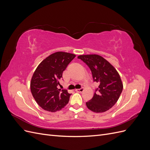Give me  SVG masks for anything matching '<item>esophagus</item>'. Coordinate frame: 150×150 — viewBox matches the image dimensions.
Masks as SVG:
<instances>
[{
    "mask_svg": "<svg viewBox=\"0 0 150 150\" xmlns=\"http://www.w3.org/2000/svg\"><path fill=\"white\" fill-rule=\"evenodd\" d=\"M75 91L76 92L78 93H82L84 91V88H81V89H75Z\"/></svg>",
    "mask_w": 150,
    "mask_h": 150,
    "instance_id": "1",
    "label": "esophagus"
}]
</instances>
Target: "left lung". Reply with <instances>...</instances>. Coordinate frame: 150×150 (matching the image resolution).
<instances>
[{"mask_svg": "<svg viewBox=\"0 0 150 150\" xmlns=\"http://www.w3.org/2000/svg\"><path fill=\"white\" fill-rule=\"evenodd\" d=\"M90 68L93 81L99 83L93 98L86 106L94 112L110 110L118 100L123 88L120 76L115 68L98 54L80 55L78 57Z\"/></svg>", "mask_w": 150, "mask_h": 150, "instance_id": "8db88e82", "label": "left lung"}]
</instances>
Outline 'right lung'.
Instances as JSON below:
<instances>
[{
    "mask_svg": "<svg viewBox=\"0 0 150 150\" xmlns=\"http://www.w3.org/2000/svg\"><path fill=\"white\" fill-rule=\"evenodd\" d=\"M76 57L74 54L56 52L40 63L30 81L32 94L43 110L56 112L61 110L69 101L71 94L66 89L57 88L62 72Z\"/></svg>",
    "mask_w": 150,
    "mask_h": 150,
    "instance_id": "right-lung-1",
    "label": "right lung"
}]
</instances>
